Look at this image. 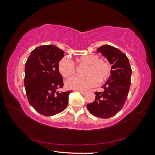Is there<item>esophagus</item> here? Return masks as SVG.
<instances>
[{"mask_svg":"<svg viewBox=\"0 0 155 155\" xmlns=\"http://www.w3.org/2000/svg\"><path fill=\"white\" fill-rule=\"evenodd\" d=\"M75 91H78V92H80L81 94H84L85 93V91H83V90H76Z\"/></svg>","mask_w":155,"mask_h":155,"instance_id":"esophagus-1","label":"esophagus"}]
</instances>
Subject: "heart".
<instances>
[{"label": "heart", "mask_w": 155, "mask_h": 155, "mask_svg": "<svg viewBox=\"0 0 155 155\" xmlns=\"http://www.w3.org/2000/svg\"><path fill=\"white\" fill-rule=\"evenodd\" d=\"M79 64L86 65L83 74L85 77H74L68 79L65 85L69 89L85 90L94 87L97 81L101 84L108 79L111 74V66L108 61L101 59L98 55L94 54L83 55L77 59ZM59 71L65 78L75 74V65L67 57L62 58L59 63Z\"/></svg>", "instance_id": "heart-1"}]
</instances>
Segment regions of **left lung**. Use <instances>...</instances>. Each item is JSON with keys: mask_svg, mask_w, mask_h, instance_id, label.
I'll use <instances>...</instances> for the list:
<instances>
[{"mask_svg": "<svg viewBox=\"0 0 155 155\" xmlns=\"http://www.w3.org/2000/svg\"><path fill=\"white\" fill-rule=\"evenodd\" d=\"M111 64V74L103 86V91H96L93 103L87 108L94 116L109 118L117 114L124 105L130 85L131 70L129 60L118 48L103 45L97 49Z\"/></svg>", "mask_w": 155, "mask_h": 155, "instance_id": "1", "label": "left lung"}]
</instances>
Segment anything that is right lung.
Listing matches in <instances>:
<instances>
[{
    "instance_id": "right-lung-1",
    "label": "right lung",
    "mask_w": 155,
    "mask_h": 155,
    "mask_svg": "<svg viewBox=\"0 0 155 155\" xmlns=\"http://www.w3.org/2000/svg\"><path fill=\"white\" fill-rule=\"evenodd\" d=\"M64 56V51L55 46H40L31 51L25 64V87L28 103L45 116L64 111L72 91H57L64 87L58 68Z\"/></svg>"
}]
</instances>
